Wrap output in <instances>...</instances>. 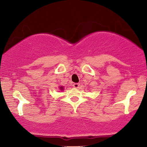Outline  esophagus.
<instances>
[{"label":"esophagus","instance_id":"esophagus-1","mask_svg":"<svg viewBox=\"0 0 147 147\" xmlns=\"http://www.w3.org/2000/svg\"><path fill=\"white\" fill-rule=\"evenodd\" d=\"M73 86L75 88H79V86H80V84L78 83H75V84H74Z\"/></svg>","mask_w":147,"mask_h":147}]
</instances>
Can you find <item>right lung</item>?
I'll return each mask as SVG.
<instances>
[{"label":"right lung","mask_w":147,"mask_h":147,"mask_svg":"<svg viewBox=\"0 0 147 147\" xmlns=\"http://www.w3.org/2000/svg\"><path fill=\"white\" fill-rule=\"evenodd\" d=\"M59 90H64V88H63V86H59Z\"/></svg>","instance_id":"right-lung-1"}]
</instances>
